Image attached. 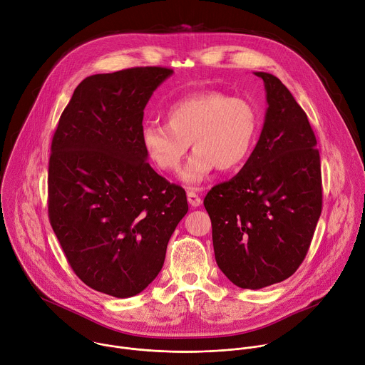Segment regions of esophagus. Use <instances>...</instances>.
<instances>
[{
    "label": "esophagus",
    "instance_id": "esophagus-1",
    "mask_svg": "<svg viewBox=\"0 0 365 365\" xmlns=\"http://www.w3.org/2000/svg\"><path fill=\"white\" fill-rule=\"evenodd\" d=\"M187 202H189L193 207H197V206H200V205H202V199H200V197H199V195H197V193H195L193 190L187 192Z\"/></svg>",
    "mask_w": 365,
    "mask_h": 365
}]
</instances>
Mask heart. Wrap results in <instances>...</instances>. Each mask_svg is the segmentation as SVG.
<instances>
[{"mask_svg":"<svg viewBox=\"0 0 365 365\" xmlns=\"http://www.w3.org/2000/svg\"><path fill=\"white\" fill-rule=\"evenodd\" d=\"M166 124L147 123L141 141L148 160L162 172L180 169L187 150H195L182 180L189 186L205 182L218 168L234 170L250 155L259 120L244 98L220 91L192 93L175 101L166 111Z\"/></svg>","mask_w":365,"mask_h":365,"instance_id":"1","label":"heart"}]
</instances>
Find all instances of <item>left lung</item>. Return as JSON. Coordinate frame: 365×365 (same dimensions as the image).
<instances>
[{
  "mask_svg": "<svg viewBox=\"0 0 365 365\" xmlns=\"http://www.w3.org/2000/svg\"><path fill=\"white\" fill-rule=\"evenodd\" d=\"M266 88L264 125L244 168L203 205L217 264L241 289H263L302 264L322 212L321 158L307 115L279 78Z\"/></svg>",
  "mask_w": 365,
  "mask_h": 365,
  "instance_id": "1",
  "label": "left lung"
}]
</instances>
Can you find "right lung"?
<instances>
[{
    "label": "right lung",
    "mask_w": 365,
    "mask_h": 365,
    "mask_svg": "<svg viewBox=\"0 0 365 365\" xmlns=\"http://www.w3.org/2000/svg\"><path fill=\"white\" fill-rule=\"evenodd\" d=\"M160 66L85 78L61 115L48 160V220L75 274L125 299L160 273L189 206L155 173L141 141L144 108L170 75Z\"/></svg>",
    "instance_id": "add662e5"
}]
</instances>
